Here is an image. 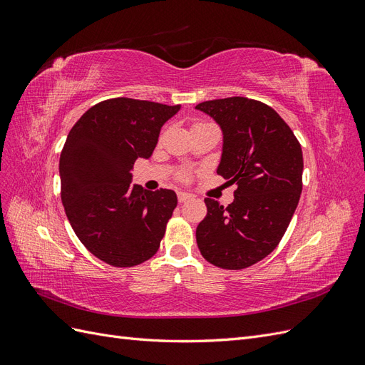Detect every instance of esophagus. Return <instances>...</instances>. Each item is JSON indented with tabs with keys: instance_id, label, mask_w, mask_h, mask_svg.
I'll list each match as a JSON object with an SVG mask.
<instances>
[{
	"instance_id": "34e87169",
	"label": "esophagus",
	"mask_w": 365,
	"mask_h": 365,
	"mask_svg": "<svg viewBox=\"0 0 365 365\" xmlns=\"http://www.w3.org/2000/svg\"><path fill=\"white\" fill-rule=\"evenodd\" d=\"M192 200V195H189V193H185V192H180L178 193V201L182 204V202H187V201H190Z\"/></svg>"
}]
</instances>
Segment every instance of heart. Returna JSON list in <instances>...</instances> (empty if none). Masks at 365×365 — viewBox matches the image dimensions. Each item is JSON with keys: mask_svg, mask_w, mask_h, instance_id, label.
Wrapping results in <instances>:
<instances>
[{"mask_svg": "<svg viewBox=\"0 0 365 365\" xmlns=\"http://www.w3.org/2000/svg\"><path fill=\"white\" fill-rule=\"evenodd\" d=\"M181 178H182V180H187V176H185V175H181Z\"/></svg>", "mask_w": 365, "mask_h": 365, "instance_id": "1", "label": "heart"}]
</instances>
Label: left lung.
Instances as JSON below:
<instances>
[{"mask_svg": "<svg viewBox=\"0 0 365 365\" xmlns=\"http://www.w3.org/2000/svg\"><path fill=\"white\" fill-rule=\"evenodd\" d=\"M196 109L222 129L217 175L237 185L228 207L204 200L197 248L215 267L244 269L272 252L291 222L303 189L302 146L284 120L259 101L217 98Z\"/></svg>", "mask_w": 365, "mask_h": 365, "instance_id": "1", "label": "left lung"}]
</instances>
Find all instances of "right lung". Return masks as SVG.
Wrapping results in <instances>:
<instances>
[{
	"mask_svg": "<svg viewBox=\"0 0 365 365\" xmlns=\"http://www.w3.org/2000/svg\"><path fill=\"white\" fill-rule=\"evenodd\" d=\"M180 105L117 97L76 121L61 160V197L76 236L97 259L135 267L160 248L178 204L173 190H143L132 182L138 158H149L160 130Z\"/></svg>",
	"mask_w": 365,
	"mask_h": 365,
	"instance_id": "right-lung-1",
	"label": "right lung"
}]
</instances>
